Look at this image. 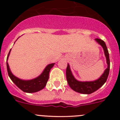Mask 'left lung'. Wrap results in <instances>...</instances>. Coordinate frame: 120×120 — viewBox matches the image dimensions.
Instances as JSON below:
<instances>
[{"label":"left lung","mask_w":120,"mask_h":120,"mask_svg":"<svg viewBox=\"0 0 120 120\" xmlns=\"http://www.w3.org/2000/svg\"><path fill=\"white\" fill-rule=\"evenodd\" d=\"M95 41L103 49L106 58V63L107 64V68L105 70L102 75L98 79L93 81H79L77 80L72 75L70 65L68 64H67V69H66V78H67V82L72 90L80 94L88 95V94H90L96 91L106 82L109 74L110 63L109 54L106 43L100 39H95Z\"/></svg>","instance_id":"8db88e82"}]
</instances>
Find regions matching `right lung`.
Wrapping results in <instances>:
<instances>
[{"label": "right lung", "instance_id": "right-lung-1", "mask_svg": "<svg viewBox=\"0 0 120 120\" xmlns=\"http://www.w3.org/2000/svg\"><path fill=\"white\" fill-rule=\"evenodd\" d=\"M11 49L10 50L8 53V57H7L6 64H7V69H8V74L12 81L15 83V85L19 87L21 90L23 92L26 93H34L37 92L42 90V89L45 87L48 82L49 77V72L50 70L54 66L55 63H52L48 64L43 72L40 75L34 79H30V80H23V79H20L15 77V75L12 74L10 69L8 63V58L10 53V51Z\"/></svg>", "mask_w": 120, "mask_h": 120}]
</instances>
